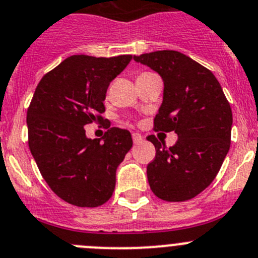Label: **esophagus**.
<instances>
[{"instance_id":"esophagus-1","label":"esophagus","mask_w":258,"mask_h":258,"mask_svg":"<svg viewBox=\"0 0 258 258\" xmlns=\"http://www.w3.org/2000/svg\"><path fill=\"white\" fill-rule=\"evenodd\" d=\"M132 140H134L135 145H139V144L143 143L144 137L141 136V134H139V132H134V134H132Z\"/></svg>"}]
</instances>
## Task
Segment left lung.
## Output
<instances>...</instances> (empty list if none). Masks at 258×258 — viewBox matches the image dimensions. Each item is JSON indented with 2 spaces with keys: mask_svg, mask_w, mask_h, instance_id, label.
<instances>
[{
  "mask_svg": "<svg viewBox=\"0 0 258 258\" xmlns=\"http://www.w3.org/2000/svg\"><path fill=\"white\" fill-rule=\"evenodd\" d=\"M134 59L158 72L164 81L154 130L178 135L170 148L154 135L146 137L156 150L146 169L151 191L164 201L194 199L210 186L229 151V102L213 72L183 53L156 50Z\"/></svg>",
  "mask_w": 258,
  "mask_h": 258,
  "instance_id": "8db88e82",
  "label": "left lung"
}]
</instances>
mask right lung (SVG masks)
I'll list each match as a JSON object with an SVG mask.
<instances>
[{"label":"right lung","mask_w":258,"mask_h":258,"mask_svg":"<svg viewBox=\"0 0 258 258\" xmlns=\"http://www.w3.org/2000/svg\"><path fill=\"white\" fill-rule=\"evenodd\" d=\"M131 54H76L45 74L28 108L29 149L48 186L63 201L96 208L112 197L115 170L132 148L127 130L112 127L102 139H88L85 124L103 121L110 81Z\"/></svg>","instance_id":"right-lung-1"}]
</instances>
